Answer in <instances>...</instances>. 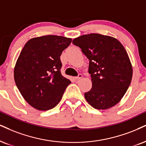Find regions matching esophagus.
Listing matches in <instances>:
<instances>
[{
    "instance_id": "34e87169",
    "label": "esophagus",
    "mask_w": 146,
    "mask_h": 146,
    "mask_svg": "<svg viewBox=\"0 0 146 146\" xmlns=\"http://www.w3.org/2000/svg\"><path fill=\"white\" fill-rule=\"evenodd\" d=\"M82 77V75L81 74H78V76H76V77H75V79H76V80H78V79H80V78H81Z\"/></svg>"
}]
</instances>
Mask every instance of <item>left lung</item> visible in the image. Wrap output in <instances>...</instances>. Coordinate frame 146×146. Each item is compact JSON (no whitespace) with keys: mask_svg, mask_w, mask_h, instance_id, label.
Listing matches in <instances>:
<instances>
[{"mask_svg":"<svg viewBox=\"0 0 146 146\" xmlns=\"http://www.w3.org/2000/svg\"><path fill=\"white\" fill-rule=\"evenodd\" d=\"M89 60L92 88L84 93L90 105L107 110L121 100L130 85L133 67L128 53L116 38L100 34H89L74 38Z\"/></svg>","mask_w":146,"mask_h":146,"instance_id":"1","label":"left lung"}]
</instances>
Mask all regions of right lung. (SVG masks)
I'll return each mask as SVG.
<instances>
[{
	"label": "right lung",
	"mask_w": 146,
	"mask_h": 146,
	"mask_svg": "<svg viewBox=\"0 0 146 146\" xmlns=\"http://www.w3.org/2000/svg\"><path fill=\"white\" fill-rule=\"evenodd\" d=\"M72 38L47 35L32 38L21 50L15 68L14 80L21 95L40 111L53 108L71 83L61 74L60 56Z\"/></svg>",
	"instance_id": "1"
}]
</instances>
